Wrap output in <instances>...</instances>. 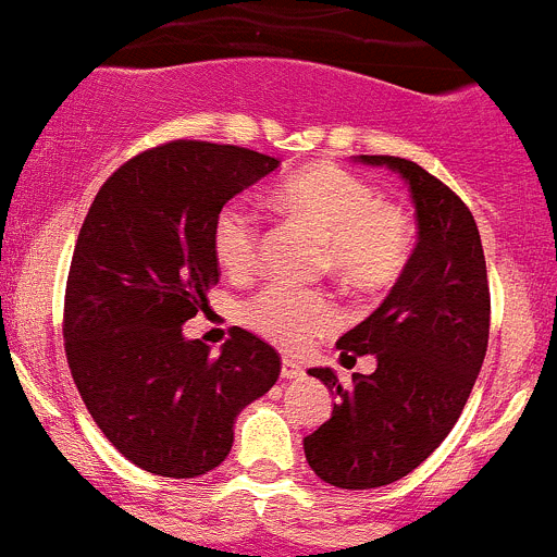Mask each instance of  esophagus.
Masks as SVG:
<instances>
[{
  "label": "esophagus",
  "mask_w": 557,
  "mask_h": 557,
  "mask_svg": "<svg viewBox=\"0 0 557 557\" xmlns=\"http://www.w3.org/2000/svg\"><path fill=\"white\" fill-rule=\"evenodd\" d=\"M280 374H283L285 380H299L305 377V369L294 358H283V363H280Z\"/></svg>",
  "instance_id": "34e87169"
}]
</instances>
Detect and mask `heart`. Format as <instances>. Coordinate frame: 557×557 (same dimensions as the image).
I'll use <instances>...</instances> for the list:
<instances>
[{
	"label": "heart",
	"mask_w": 557,
	"mask_h": 557,
	"mask_svg": "<svg viewBox=\"0 0 557 557\" xmlns=\"http://www.w3.org/2000/svg\"><path fill=\"white\" fill-rule=\"evenodd\" d=\"M277 205L327 247L324 263L358 290L397 283L410 260L408 219L380 202L372 185L338 166H310L277 188ZM260 227L255 210L230 202L213 222V255L227 274H249L258 263ZM244 319L280 347L302 349L338 324V308L322 294L269 288L247 302Z\"/></svg>",
	"instance_id": "b5f03b06"
}]
</instances>
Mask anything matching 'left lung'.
<instances>
[{
	"label": "left lung",
	"mask_w": 557,
	"mask_h": 557,
	"mask_svg": "<svg viewBox=\"0 0 557 557\" xmlns=\"http://www.w3.org/2000/svg\"><path fill=\"white\" fill-rule=\"evenodd\" d=\"M408 185L419 244L366 322L338 338L341 358L374 355L372 374L341 385L327 366L308 369L338 394L333 416L302 441L305 458L335 488H380L410 474L458 422L488 347L491 297L478 224L463 202L413 160L358 154Z\"/></svg>",
	"instance_id": "1"
}]
</instances>
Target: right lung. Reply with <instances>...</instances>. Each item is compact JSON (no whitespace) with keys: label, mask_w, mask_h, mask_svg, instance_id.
Segmentation results:
<instances>
[{"label":"right lung","mask_w":557,"mask_h":557,"mask_svg":"<svg viewBox=\"0 0 557 557\" xmlns=\"http://www.w3.org/2000/svg\"><path fill=\"white\" fill-rule=\"evenodd\" d=\"M277 166L230 144H163L110 174L79 230L63 310L72 377L104 438L160 478L216 469L238 413L280 377V355L247 330L219 355L183 335L219 283V210Z\"/></svg>","instance_id":"add662e5"}]
</instances>
